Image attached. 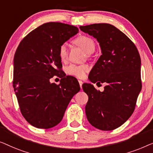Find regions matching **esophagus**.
Wrapping results in <instances>:
<instances>
[{"label":"esophagus","mask_w":153,"mask_h":153,"mask_svg":"<svg viewBox=\"0 0 153 153\" xmlns=\"http://www.w3.org/2000/svg\"><path fill=\"white\" fill-rule=\"evenodd\" d=\"M79 82V86H80V88L82 89V84H83V82L82 80H78Z\"/></svg>","instance_id":"34e87169"}]
</instances>
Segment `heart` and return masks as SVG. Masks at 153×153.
Listing matches in <instances>:
<instances>
[{"label":"heart","instance_id":"b5f03b06","mask_svg":"<svg viewBox=\"0 0 153 153\" xmlns=\"http://www.w3.org/2000/svg\"><path fill=\"white\" fill-rule=\"evenodd\" d=\"M76 44L78 45L79 46H80L83 50H85L88 53H92L95 49V42H94L93 39L89 37V36H79L76 39ZM67 46H66V44H64L59 47V56L61 60L64 61L67 57ZM89 66L86 65V64H81V65L71 64L66 68V73L68 74L80 77V78L85 77L86 76V74L89 71Z\"/></svg>","mask_w":153,"mask_h":153}]
</instances>
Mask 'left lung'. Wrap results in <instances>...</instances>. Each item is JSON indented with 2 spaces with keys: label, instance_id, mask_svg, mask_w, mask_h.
<instances>
[{
  "label": "left lung",
  "instance_id": "8db88e82",
  "mask_svg": "<svg viewBox=\"0 0 153 153\" xmlns=\"http://www.w3.org/2000/svg\"><path fill=\"white\" fill-rule=\"evenodd\" d=\"M79 28L96 39L102 53L89 79L107 83L103 91L90 83L82 85L89 97L85 106L87 120L99 130H114L134 110L142 87L140 55L134 43L112 25L96 23Z\"/></svg>",
  "mask_w": 153,
  "mask_h": 153
}]
</instances>
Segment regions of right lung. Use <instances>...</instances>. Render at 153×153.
Masks as SVG:
<instances>
[{
  "mask_svg": "<svg viewBox=\"0 0 153 153\" xmlns=\"http://www.w3.org/2000/svg\"><path fill=\"white\" fill-rule=\"evenodd\" d=\"M78 31L66 23H44L25 36L16 49L13 87L21 114L35 128L48 129L59 123L80 89L76 78L60 74L59 56V47ZM55 75L62 78L59 85L50 83Z\"/></svg>",
  "mask_w": 153,
  "mask_h": 153,
  "instance_id": "1",
  "label": "right lung"
}]
</instances>
